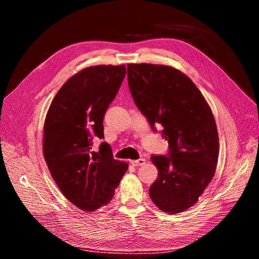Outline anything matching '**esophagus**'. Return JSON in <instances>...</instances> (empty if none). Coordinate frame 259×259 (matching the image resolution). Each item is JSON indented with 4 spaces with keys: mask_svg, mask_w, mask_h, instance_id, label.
<instances>
[{
    "mask_svg": "<svg viewBox=\"0 0 259 259\" xmlns=\"http://www.w3.org/2000/svg\"><path fill=\"white\" fill-rule=\"evenodd\" d=\"M130 163H131L132 165H135V166L143 165V164L145 163V159H144V158H140V159H138V160H131Z\"/></svg>",
    "mask_w": 259,
    "mask_h": 259,
    "instance_id": "obj_1",
    "label": "esophagus"
}]
</instances>
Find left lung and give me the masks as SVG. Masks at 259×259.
<instances>
[{
	"label": "left lung",
	"mask_w": 259,
	"mask_h": 259,
	"mask_svg": "<svg viewBox=\"0 0 259 259\" xmlns=\"http://www.w3.org/2000/svg\"><path fill=\"white\" fill-rule=\"evenodd\" d=\"M135 103L154 131L162 126L169 154L152 156L158 178L149 196L170 214L193 206L214 177L219 133L213 113L200 90L181 71L168 65L128 64Z\"/></svg>",
	"instance_id": "8db88e82"
}]
</instances>
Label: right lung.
Wrapping results in <instances>:
<instances>
[{"mask_svg":"<svg viewBox=\"0 0 259 259\" xmlns=\"http://www.w3.org/2000/svg\"><path fill=\"white\" fill-rule=\"evenodd\" d=\"M126 66L97 65L66 80L49 106L43 152L49 171L65 198L91 212L114 197L128 164L115 160L106 142L95 152V138L104 139L103 118L118 93Z\"/></svg>","mask_w":259,"mask_h":259,"instance_id":"obj_1","label":"right lung"}]
</instances>
